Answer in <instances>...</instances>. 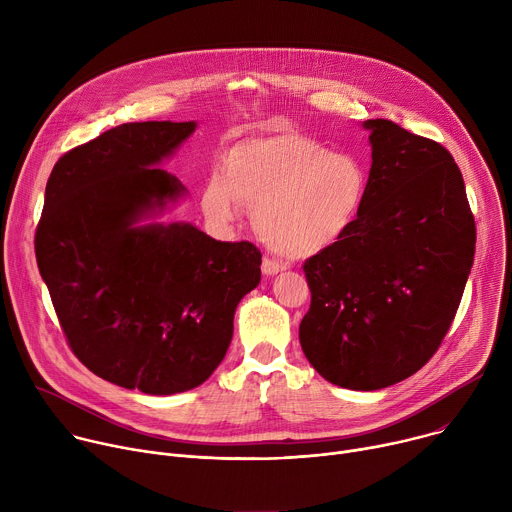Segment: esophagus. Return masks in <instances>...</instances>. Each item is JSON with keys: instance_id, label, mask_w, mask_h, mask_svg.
<instances>
[{"instance_id": "1", "label": "esophagus", "mask_w": 512, "mask_h": 512, "mask_svg": "<svg viewBox=\"0 0 512 512\" xmlns=\"http://www.w3.org/2000/svg\"><path fill=\"white\" fill-rule=\"evenodd\" d=\"M283 269H285L283 263H279V261H275V259H269V257H265L263 263H261V271H263V275H267V277L277 275V273H281Z\"/></svg>"}]
</instances>
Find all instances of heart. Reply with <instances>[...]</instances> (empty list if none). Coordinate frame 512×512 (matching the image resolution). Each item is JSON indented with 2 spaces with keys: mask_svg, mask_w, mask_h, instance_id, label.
Returning a JSON list of instances; mask_svg holds the SVG:
<instances>
[{
  "mask_svg": "<svg viewBox=\"0 0 512 512\" xmlns=\"http://www.w3.org/2000/svg\"><path fill=\"white\" fill-rule=\"evenodd\" d=\"M371 174L360 160L328 145L279 131L237 143L225 168L202 188V210L218 227L253 212L259 237L277 253L308 259L340 245L369 204Z\"/></svg>",
  "mask_w": 512,
  "mask_h": 512,
  "instance_id": "heart-1",
  "label": "heart"
}]
</instances>
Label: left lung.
<instances>
[{
    "label": "left lung",
    "instance_id": "obj_1",
    "mask_svg": "<svg viewBox=\"0 0 512 512\" xmlns=\"http://www.w3.org/2000/svg\"><path fill=\"white\" fill-rule=\"evenodd\" d=\"M371 194L358 227L304 263L312 304L300 344L352 391L391 387L440 348L474 261L476 227L452 154L389 119H367Z\"/></svg>",
    "mask_w": 512,
    "mask_h": 512
}]
</instances>
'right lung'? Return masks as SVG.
Instances as JSON below:
<instances>
[{
    "label": "right lung",
    "mask_w": 512,
    "mask_h": 512,
    "mask_svg": "<svg viewBox=\"0 0 512 512\" xmlns=\"http://www.w3.org/2000/svg\"><path fill=\"white\" fill-rule=\"evenodd\" d=\"M196 121L117 125L54 166L36 231L38 269L64 336L97 377L148 395L202 385L233 338L261 251L190 223H148L186 194L158 168Z\"/></svg>",
    "instance_id": "right-lung-1"
}]
</instances>
